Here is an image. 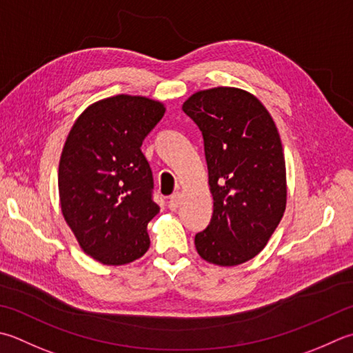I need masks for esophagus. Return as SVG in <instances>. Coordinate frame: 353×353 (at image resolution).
I'll use <instances>...</instances> for the list:
<instances>
[{
    "label": "esophagus",
    "mask_w": 353,
    "mask_h": 353,
    "mask_svg": "<svg viewBox=\"0 0 353 353\" xmlns=\"http://www.w3.org/2000/svg\"><path fill=\"white\" fill-rule=\"evenodd\" d=\"M181 202H182V194H181V192H174V194H172L170 197V200H168L170 210L171 211H176L179 206H181Z\"/></svg>",
    "instance_id": "1"
}]
</instances>
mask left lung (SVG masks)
Here are the masks:
<instances>
[{
  "label": "left lung",
  "instance_id": "left-lung-1",
  "mask_svg": "<svg viewBox=\"0 0 353 353\" xmlns=\"http://www.w3.org/2000/svg\"><path fill=\"white\" fill-rule=\"evenodd\" d=\"M183 112L202 131L214 211L196 234L200 257L219 266L254 259L286 210V165L277 127L254 94L234 87L197 92Z\"/></svg>",
  "mask_w": 353,
  "mask_h": 353
}]
</instances>
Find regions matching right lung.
Masks as SVG:
<instances>
[{
  "instance_id": "right-lung-1",
  "label": "right lung",
  "mask_w": 353,
  "mask_h": 353,
  "mask_svg": "<svg viewBox=\"0 0 353 353\" xmlns=\"http://www.w3.org/2000/svg\"><path fill=\"white\" fill-rule=\"evenodd\" d=\"M165 105L117 94L87 107L62 148L58 188L62 216L82 251L119 266L148 251L147 225L159 212L142 142Z\"/></svg>"
}]
</instances>
